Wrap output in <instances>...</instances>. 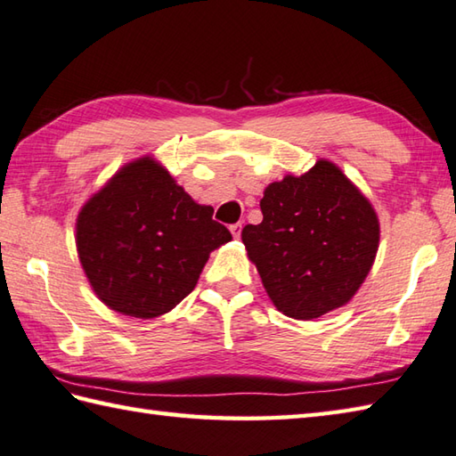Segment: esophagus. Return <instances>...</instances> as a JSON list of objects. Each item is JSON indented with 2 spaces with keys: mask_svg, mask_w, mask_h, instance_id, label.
Listing matches in <instances>:
<instances>
[{
  "mask_svg": "<svg viewBox=\"0 0 456 456\" xmlns=\"http://www.w3.org/2000/svg\"><path fill=\"white\" fill-rule=\"evenodd\" d=\"M230 232H232V236L234 238H240V232H241V224L238 222V224H232L230 226Z\"/></svg>",
  "mask_w": 456,
  "mask_h": 456,
  "instance_id": "obj_1",
  "label": "esophagus"
}]
</instances>
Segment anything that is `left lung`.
Here are the masks:
<instances>
[{
  "label": "left lung",
  "mask_w": 456,
  "mask_h": 456,
  "mask_svg": "<svg viewBox=\"0 0 456 456\" xmlns=\"http://www.w3.org/2000/svg\"><path fill=\"white\" fill-rule=\"evenodd\" d=\"M259 207L264 220L241 230V241L277 311L311 321L346 305L379 244L378 215L356 184L319 159L267 184Z\"/></svg>",
  "instance_id": "1"
}]
</instances>
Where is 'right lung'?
<instances>
[{"instance_id":"1","label":"right lung","mask_w":456,"mask_h":456,"mask_svg":"<svg viewBox=\"0 0 456 456\" xmlns=\"http://www.w3.org/2000/svg\"><path fill=\"white\" fill-rule=\"evenodd\" d=\"M232 240L153 157L124 165L77 218V249L98 299L135 319L169 313Z\"/></svg>"}]
</instances>
